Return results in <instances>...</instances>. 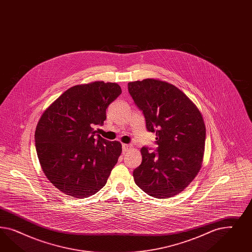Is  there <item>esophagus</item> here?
<instances>
[{
  "instance_id": "34e87169",
  "label": "esophagus",
  "mask_w": 252,
  "mask_h": 252,
  "mask_svg": "<svg viewBox=\"0 0 252 252\" xmlns=\"http://www.w3.org/2000/svg\"><path fill=\"white\" fill-rule=\"evenodd\" d=\"M131 147H132V146L129 145V144H123V152L125 153V152H127V151H129L130 149H131Z\"/></svg>"
}]
</instances>
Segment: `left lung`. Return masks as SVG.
Masks as SVG:
<instances>
[{
  "label": "left lung",
  "instance_id": "1",
  "mask_svg": "<svg viewBox=\"0 0 252 252\" xmlns=\"http://www.w3.org/2000/svg\"><path fill=\"white\" fill-rule=\"evenodd\" d=\"M127 86L158 145L153 153L141 149L142 162L133 172L135 183L154 198L174 197L201 167L206 137L202 115L183 92L165 81L147 78Z\"/></svg>",
  "mask_w": 252,
  "mask_h": 252
}]
</instances>
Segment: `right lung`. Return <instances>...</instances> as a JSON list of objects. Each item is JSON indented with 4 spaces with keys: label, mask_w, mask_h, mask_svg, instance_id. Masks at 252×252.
<instances>
[{
    "label": "right lung",
    "mask_w": 252,
    "mask_h": 252,
    "mask_svg": "<svg viewBox=\"0 0 252 252\" xmlns=\"http://www.w3.org/2000/svg\"><path fill=\"white\" fill-rule=\"evenodd\" d=\"M122 93L116 83L95 81L63 92L42 114L35 131L38 160L56 189L73 198L91 197L107 182L122 153L94 130Z\"/></svg>",
    "instance_id": "add662e5"
}]
</instances>
